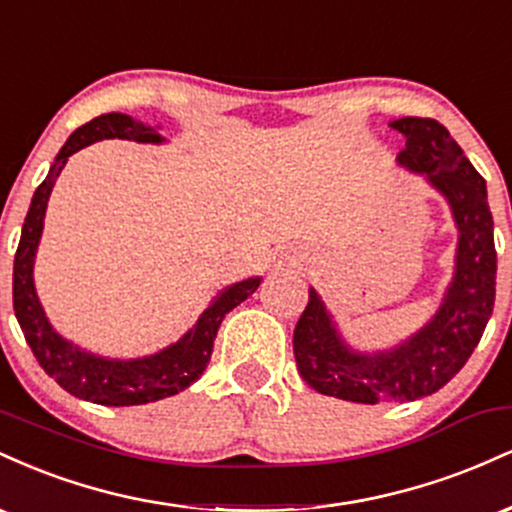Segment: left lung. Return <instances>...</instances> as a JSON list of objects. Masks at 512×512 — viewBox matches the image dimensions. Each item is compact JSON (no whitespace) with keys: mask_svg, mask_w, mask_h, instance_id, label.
I'll return each mask as SVG.
<instances>
[{"mask_svg":"<svg viewBox=\"0 0 512 512\" xmlns=\"http://www.w3.org/2000/svg\"><path fill=\"white\" fill-rule=\"evenodd\" d=\"M392 127L407 137L397 161L426 173L448 197L460 228L455 279L445 301L419 334L385 354H356L334 330L320 296L310 289L308 305L293 330V354L301 378L320 395L346 402H414L448 385L477 349L496 301V245L486 182L460 144L431 117H402Z\"/></svg>","mask_w":512,"mask_h":512,"instance_id":"1","label":"left lung"}]
</instances>
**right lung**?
Segmentation results:
<instances>
[{
	"instance_id": "add662e5",
	"label": "right lung",
	"mask_w": 512,
	"mask_h": 512,
	"mask_svg": "<svg viewBox=\"0 0 512 512\" xmlns=\"http://www.w3.org/2000/svg\"><path fill=\"white\" fill-rule=\"evenodd\" d=\"M115 137L151 144L161 142L154 129L122 113L93 117L67 139L52 163L48 178L35 190L31 209L23 221L19 250L14 257V313L35 361L62 390L86 402L105 404V407H132V404L178 395L180 390L199 380L214 351L216 332L223 317L243 303L250 293H255L260 279H245L223 289L180 342L163 349L161 354L137 358V361H108V358L86 354L52 330L33 286V260L40 233H43L50 192L69 156L88 144Z\"/></svg>"
}]
</instances>
